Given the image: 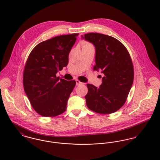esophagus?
I'll use <instances>...</instances> for the list:
<instances>
[{"label": "esophagus", "mask_w": 160, "mask_h": 160, "mask_svg": "<svg viewBox=\"0 0 160 160\" xmlns=\"http://www.w3.org/2000/svg\"><path fill=\"white\" fill-rule=\"evenodd\" d=\"M76 86H80V85H81L82 84V82H80L79 80H76Z\"/></svg>", "instance_id": "34e87169"}]
</instances>
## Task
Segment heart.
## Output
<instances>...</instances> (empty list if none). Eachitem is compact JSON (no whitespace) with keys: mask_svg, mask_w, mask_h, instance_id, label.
<instances>
[{"mask_svg":"<svg viewBox=\"0 0 160 160\" xmlns=\"http://www.w3.org/2000/svg\"><path fill=\"white\" fill-rule=\"evenodd\" d=\"M82 48L83 47H93L92 44L87 42H82Z\"/></svg>","mask_w":160,"mask_h":160,"instance_id":"1","label":"heart"}]
</instances>
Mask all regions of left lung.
<instances>
[{"label":"left lung","instance_id":"left-lung-1","mask_svg":"<svg viewBox=\"0 0 160 160\" xmlns=\"http://www.w3.org/2000/svg\"><path fill=\"white\" fill-rule=\"evenodd\" d=\"M81 38L95 46L93 69L104 74L99 88L87 84L86 105L98 113H114L124 104L132 86L134 68L130 55L125 46L112 36L91 32Z\"/></svg>","mask_w":160,"mask_h":160}]
</instances>
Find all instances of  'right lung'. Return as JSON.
<instances>
[{
  "label": "right lung",
  "instance_id": "obj_1",
  "mask_svg": "<svg viewBox=\"0 0 160 160\" xmlns=\"http://www.w3.org/2000/svg\"><path fill=\"white\" fill-rule=\"evenodd\" d=\"M79 34L62 35L39 43L30 53L23 73L25 93L34 110L45 117L57 116L67 109L76 81L59 79Z\"/></svg>",
  "mask_w": 160,
  "mask_h": 160
}]
</instances>
